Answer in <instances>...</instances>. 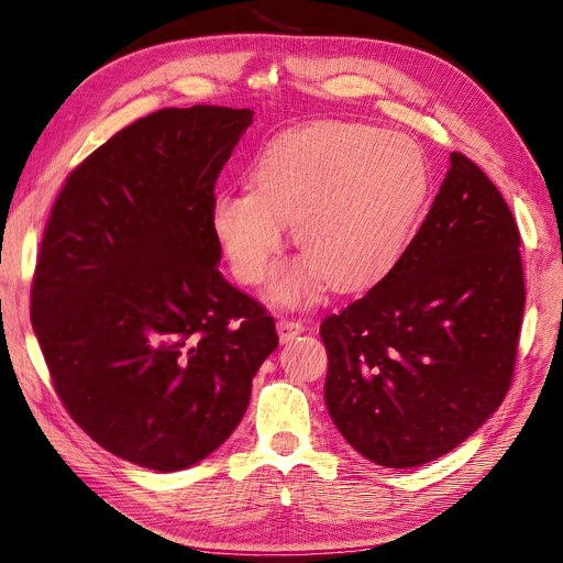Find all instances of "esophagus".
I'll use <instances>...</instances> for the list:
<instances>
[{
	"mask_svg": "<svg viewBox=\"0 0 563 563\" xmlns=\"http://www.w3.org/2000/svg\"><path fill=\"white\" fill-rule=\"evenodd\" d=\"M276 329H278L280 342H291L294 338L301 335L306 331V327H303L299 319H280Z\"/></svg>",
	"mask_w": 563,
	"mask_h": 563,
	"instance_id": "1",
	"label": "esophagus"
}]
</instances>
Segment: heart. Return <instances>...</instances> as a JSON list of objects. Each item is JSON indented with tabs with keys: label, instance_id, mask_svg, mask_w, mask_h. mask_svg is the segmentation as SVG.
Returning <instances> with one entry per match:
<instances>
[{
	"label": "heart",
	"instance_id": "heart-1",
	"mask_svg": "<svg viewBox=\"0 0 563 563\" xmlns=\"http://www.w3.org/2000/svg\"><path fill=\"white\" fill-rule=\"evenodd\" d=\"M429 191L416 141L358 123H312L274 139L251 168V187L221 189L210 223L234 274H272L287 221L306 251L278 272L272 297L299 306L329 280L363 289L404 255Z\"/></svg>",
	"mask_w": 563,
	"mask_h": 563
}]
</instances>
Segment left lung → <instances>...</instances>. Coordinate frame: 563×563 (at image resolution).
Instances as JSON below:
<instances>
[{
	"instance_id": "left-lung-1",
	"label": "left lung",
	"mask_w": 563,
	"mask_h": 563,
	"mask_svg": "<svg viewBox=\"0 0 563 563\" xmlns=\"http://www.w3.org/2000/svg\"><path fill=\"white\" fill-rule=\"evenodd\" d=\"M518 246L497 187L452 153L399 262L319 329L329 353L327 408L358 454L418 467L459 448L497 410L525 310Z\"/></svg>"
}]
</instances>
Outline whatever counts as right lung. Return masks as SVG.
Listing matches in <instances>:
<instances>
[{"label": "right lung", "instance_id": "1", "mask_svg": "<svg viewBox=\"0 0 563 563\" xmlns=\"http://www.w3.org/2000/svg\"><path fill=\"white\" fill-rule=\"evenodd\" d=\"M251 109H162L113 134L58 194L32 323L58 399L100 448L185 470L221 448L278 346L274 317L217 264V177Z\"/></svg>", "mask_w": 563, "mask_h": 563}]
</instances>
